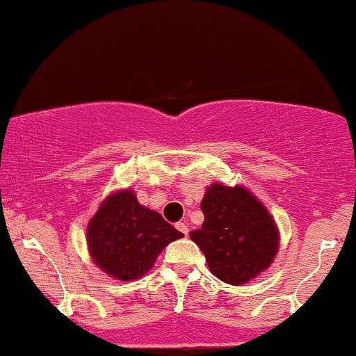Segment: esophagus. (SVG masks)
Here are the masks:
<instances>
[{"label":"esophagus","mask_w":356,"mask_h":356,"mask_svg":"<svg viewBox=\"0 0 356 356\" xmlns=\"http://www.w3.org/2000/svg\"><path fill=\"white\" fill-rule=\"evenodd\" d=\"M177 229H178V232H181V235L188 236V227H186L185 221H178V223H177Z\"/></svg>","instance_id":"34e87169"}]
</instances>
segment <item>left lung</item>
I'll return each mask as SVG.
<instances>
[{"mask_svg":"<svg viewBox=\"0 0 356 356\" xmlns=\"http://www.w3.org/2000/svg\"><path fill=\"white\" fill-rule=\"evenodd\" d=\"M202 210V228L191 232L190 238L204 253L216 278L241 285L268 268L278 252V229L248 190L211 185Z\"/></svg>","mask_w":356,"mask_h":356,"instance_id":"left-lung-1","label":"left lung"}]
</instances>
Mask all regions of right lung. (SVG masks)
I'll return each mask as SVG.
<instances>
[{"label": "right lung", "mask_w": 356, "mask_h": 356, "mask_svg": "<svg viewBox=\"0 0 356 356\" xmlns=\"http://www.w3.org/2000/svg\"><path fill=\"white\" fill-rule=\"evenodd\" d=\"M181 236L160 213L138 203L131 190L108 196L88 225L91 258L123 282L143 277L161 250Z\"/></svg>", "instance_id": "right-lung-1"}]
</instances>
